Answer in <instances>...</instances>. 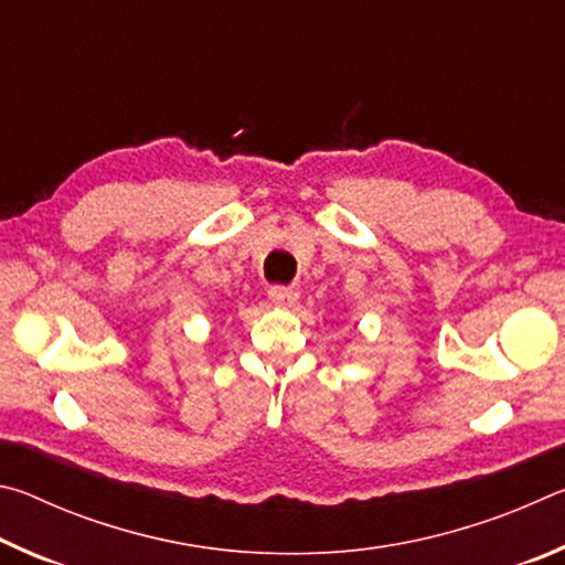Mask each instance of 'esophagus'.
<instances>
[{
    "mask_svg": "<svg viewBox=\"0 0 565 565\" xmlns=\"http://www.w3.org/2000/svg\"><path fill=\"white\" fill-rule=\"evenodd\" d=\"M269 299H271V303L281 306V309H289V306L299 301V291H296L294 286H271Z\"/></svg>",
    "mask_w": 565,
    "mask_h": 565,
    "instance_id": "1",
    "label": "esophagus"
}]
</instances>
